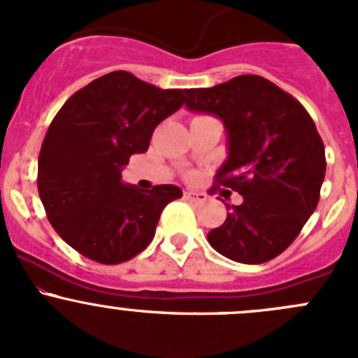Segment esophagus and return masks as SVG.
Returning a JSON list of instances; mask_svg holds the SVG:
<instances>
[{"label":"esophagus","mask_w":358,"mask_h":358,"mask_svg":"<svg viewBox=\"0 0 358 358\" xmlns=\"http://www.w3.org/2000/svg\"><path fill=\"white\" fill-rule=\"evenodd\" d=\"M185 199L189 202H194V204H201L208 199L204 192H196V190H185Z\"/></svg>","instance_id":"obj_1"}]
</instances>
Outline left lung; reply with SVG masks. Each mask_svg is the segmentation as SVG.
<instances>
[{
    "label": "left lung",
    "instance_id": "left-lung-1",
    "mask_svg": "<svg viewBox=\"0 0 358 358\" xmlns=\"http://www.w3.org/2000/svg\"><path fill=\"white\" fill-rule=\"evenodd\" d=\"M185 106L222 119L229 157L215 180L243 196L208 234L225 258L258 265L279 256L315 211L326 176L322 138L305 107L262 76L187 92Z\"/></svg>",
    "mask_w": 358,
    "mask_h": 358
}]
</instances>
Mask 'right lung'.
Listing matches in <instances>:
<instances>
[{"label": "right lung", "mask_w": 358, "mask_h": 358, "mask_svg": "<svg viewBox=\"0 0 358 358\" xmlns=\"http://www.w3.org/2000/svg\"><path fill=\"white\" fill-rule=\"evenodd\" d=\"M189 90H161L114 71L76 92L57 112L38 159V190L60 237L103 265L128 262L150 244L175 185L140 190L121 171L147 152L161 121L185 103Z\"/></svg>", "instance_id": "add662e5"}]
</instances>
